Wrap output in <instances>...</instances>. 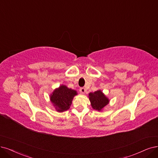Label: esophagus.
I'll use <instances>...</instances> for the list:
<instances>
[{"mask_svg": "<svg viewBox=\"0 0 158 158\" xmlns=\"http://www.w3.org/2000/svg\"><path fill=\"white\" fill-rule=\"evenodd\" d=\"M79 91H80V92L81 93V94H85V93H86V90L85 88H84V87H83V88H81V89H80Z\"/></svg>", "mask_w": 158, "mask_h": 158, "instance_id": "1", "label": "esophagus"}]
</instances>
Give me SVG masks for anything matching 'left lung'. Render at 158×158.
Segmentation results:
<instances>
[{
	"mask_svg": "<svg viewBox=\"0 0 158 158\" xmlns=\"http://www.w3.org/2000/svg\"><path fill=\"white\" fill-rule=\"evenodd\" d=\"M89 98L92 107L98 110L102 111L103 108L109 103V99L104 94L101 90H98L94 92H90Z\"/></svg>",
	"mask_w": 158,
	"mask_h": 158,
	"instance_id": "left-lung-1",
	"label": "left lung"
}]
</instances>
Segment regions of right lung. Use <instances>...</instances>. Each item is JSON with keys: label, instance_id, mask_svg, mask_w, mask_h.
I'll use <instances>...</instances> for the list:
<instances>
[{"label": "right lung", "instance_id": "obj_1", "mask_svg": "<svg viewBox=\"0 0 158 158\" xmlns=\"http://www.w3.org/2000/svg\"><path fill=\"white\" fill-rule=\"evenodd\" d=\"M76 95H77V92L75 90L62 85L52 91L49 98L56 111L62 113L70 108L73 99Z\"/></svg>", "mask_w": 158, "mask_h": 158}]
</instances>
